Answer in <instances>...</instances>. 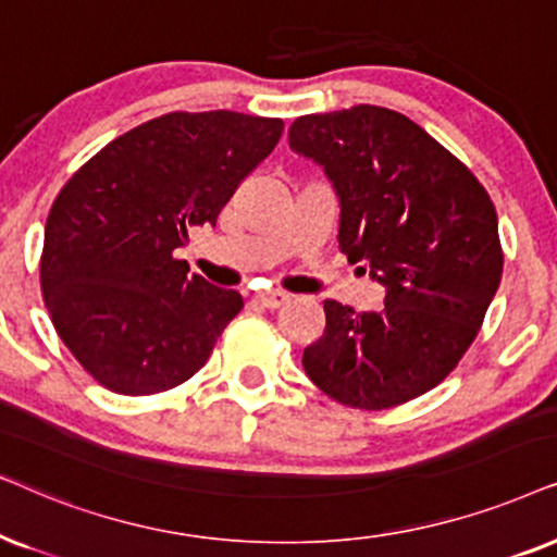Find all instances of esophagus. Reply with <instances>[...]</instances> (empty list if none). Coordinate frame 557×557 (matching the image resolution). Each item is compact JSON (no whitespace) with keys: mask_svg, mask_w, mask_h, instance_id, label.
<instances>
[{"mask_svg":"<svg viewBox=\"0 0 557 557\" xmlns=\"http://www.w3.org/2000/svg\"><path fill=\"white\" fill-rule=\"evenodd\" d=\"M255 300L259 302V306L274 310V308H283L285 302L290 300V295L283 293V290H262V293L255 295Z\"/></svg>","mask_w":557,"mask_h":557,"instance_id":"obj_1","label":"esophagus"}]
</instances>
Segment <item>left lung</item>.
Wrapping results in <instances>:
<instances>
[{
	"mask_svg": "<svg viewBox=\"0 0 557 557\" xmlns=\"http://www.w3.org/2000/svg\"><path fill=\"white\" fill-rule=\"evenodd\" d=\"M287 139L336 190L338 249L387 290L384 308L361 315L323 302V336L302 351L306 374L359 410L425 395L473 344L502 283L492 198L399 111L359 103L298 116Z\"/></svg>",
	"mask_w": 557,
	"mask_h": 557,
	"instance_id": "obj_1",
	"label": "left lung"
}]
</instances>
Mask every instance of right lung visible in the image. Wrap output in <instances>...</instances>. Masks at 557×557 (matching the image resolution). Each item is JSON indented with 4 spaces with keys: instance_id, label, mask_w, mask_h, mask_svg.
<instances>
[{
    "instance_id": "add662e5",
    "label": "right lung",
    "mask_w": 557,
    "mask_h": 557,
    "mask_svg": "<svg viewBox=\"0 0 557 557\" xmlns=\"http://www.w3.org/2000/svg\"><path fill=\"white\" fill-rule=\"evenodd\" d=\"M283 129V119L239 111H173L116 137L63 185L40 287L58 336L96 382L154 395L209 361L244 300L173 251L196 226H216Z\"/></svg>"
}]
</instances>
